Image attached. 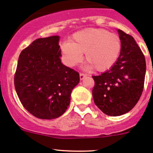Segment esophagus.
Here are the masks:
<instances>
[{
  "label": "esophagus",
  "instance_id": "esophagus-1",
  "mask_svg": "<svg viewBox=\"0 0 153 153\" xmlns=\"http://www.w3.org/2000/svg\"><path fill=\"white\" fill-rule=\"evenodd\" d=\"M86 77V75L84 73H80V79L83 80Z\"/></svg>",
  "mask_w": 153,
  "mask_h": 153
}]
</instances>
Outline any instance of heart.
I'll return each mask as SVG.
<instances>
[{"mask_svg": "<svg viewBox=\"0 0 153 153\" xmlns=\"http://www.w3.org/2000/svg\"><path fill=\"white\" fill-rule=\"evenodd\" d=\"M121 48V38L116 34L104 29L87 28L73 34L70 42L63 43L61 52L68 67L81 62L84 52L88 68L105 72L117 62Z\"/></svg>", "mask_w": 153, "mask_h": 153, "instance_id": "1", "label": "heart"}]
</instances>
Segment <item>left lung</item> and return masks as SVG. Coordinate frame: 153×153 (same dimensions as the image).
Segmentation results:
<instances>
[{"label":"left lung","mask_w":153,"mask_h":153,"mask_svg":"<svg viewBox=\"0 0 153 153\" xmlns=\"http://www.w3.org/2000/svg\"><path fill=\"white\" fill-rule=\"evenodd\" d=\"M122 48L115 65L100 75L92 76L95 105L110 116L124 115L134 107L143 92L146 61L131 35L118 30Z\"/></svg>","instance_id":"8db88e82"}]
</instances>
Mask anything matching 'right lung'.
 <instances>
[{
  "instance_id": "1",
  "label": "right lung",
  "mask_w": 153,
  "mask_h": 153,
  "mask_svg": "<svg viewBox=\"0 0 153 153\" xmlns=\"http://www.w3.org/2000/svg\"><path fill=\"white\" fill-rule=\"evenodd\" d=\"M59 36L35 40L23 49L14 78L24 107L40 119L62 115L70 103L71 92L79 83V73L61 63Z\"/></svg>"
}]
</instances>
